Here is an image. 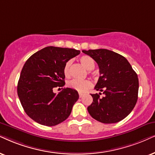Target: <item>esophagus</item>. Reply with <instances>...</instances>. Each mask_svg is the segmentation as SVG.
<instances>
[{
	"instance_id": "34e87169",
	"label": "esophagus",
	"mask_w": 155,
	"mask_h": 155,
	"mask_svg": "<svg viewBox=\"0 0 155 155\" xmlns=\"http://www.w3.org/2000/svg\"><path fill=\"white\" fill-rule=\"evenodd\" d=\"M79 97L81 98L84 96V94L83 93H79Z\"/></svg>"
}]
</instances>
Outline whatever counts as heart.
<instances>
[{
  "mask_svg": "<svg viewBox=\"0 0 155 155\" xmlns=\"http://www.w3.org/2000/svg\"><path fill=\"white\" fill-rule=\"evenodd\" d=\"M80 61L87 69L92 70L95 67V62L93 58L87 55L82 56L80 58ZM71 60H68L64 67V74L66 77H69L71 75ZM68 87L79 92H85L92 87V82L89 79L79 80L73 79L68 82Z\"/></svg>",
  "mask_w": 155,
  "mask_h": 155,
  "instance_id": "obj_1",
  "label": "heart"
}]
</instances>
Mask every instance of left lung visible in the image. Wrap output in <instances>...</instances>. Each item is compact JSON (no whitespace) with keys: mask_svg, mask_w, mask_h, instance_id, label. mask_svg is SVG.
<instances>
[{"mask_svg":"<svg viewBox=\"0 0 155 155\" xmlns=\"http://www.w3.org/2000/svg\"><path fill=\"white\" fill-rule=\"evenodd\" d=\"M97 62L99 76L94 89L103 92L91 94L89 114L104 124L117 123L130 114L138 99L139 80L129 61L121 55L107 49L82 51Z\"/></svg>","mask_w":155,"mask_h":155,"instance_id":"left-lung-1","label":"left lung"}]
</instances>
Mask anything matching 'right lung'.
Listing matches in <instances>:
<instances>
[{"label":"right lung","instance_id":"1","mask_svg":"<svg viewBox=\"0 0 155 155\" xmlns=\"http://www.w3.org/2000/svg\"><path fill=\"white\" fill-rule=\"evenodd\" d=\"M80 51L48 46L35 53L25 61L18 82V96L25 112L38 124L52 127L69 117L79 99L77 91L65 88L59 93L53 90L65 84L64 65Z\"/></svg>","mask_w":155,"mask_h":155}]
</instances>
